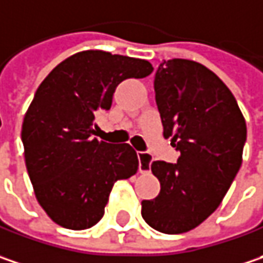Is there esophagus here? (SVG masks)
<instances>
[{
  "instance_id": "1",
  "label": "esophagus",
  "mask_w": 263,
  "mask_h": 263,
  "mask_svg": "<svg viewBox=\"0 0 263 263\" xmlns=\"http://www.w3.org/2000/svg\"><path fill=\"white\" fill-rule=\"evenodd\" d=\"M150 163H152V156L148 153H138V171L141 174L150 172Z\"/></svg>"
}]
</instances>
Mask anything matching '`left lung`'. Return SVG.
<instances>
[{
  "label": "left lung",
  "instance_id": "8db88e82",
  "mask_svg": "<svg viewBox=\"0 0 263 263\" xmlns=\"http://www.w3.org/2000/svg\"><path fill=\"white\" fill-rule=\"evenodd\" d=\"M154 91L163 137L181 154L175 165H150L160 193L141 201V215L156 231L182 234L221 204L243 162L247 128L230 88L197 62L160 63Z\"/></svg>",
  "mask_w": 263,
  "mask_h": 263
}]
</instances>
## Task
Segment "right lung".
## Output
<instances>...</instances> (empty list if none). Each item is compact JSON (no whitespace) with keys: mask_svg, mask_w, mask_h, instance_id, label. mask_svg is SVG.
<instances>
[{"mask_svg":"<svg viewBox=\"0 0 263 263\" xmlns=\"http://www.w3.org/2000/svg\"><path fill=\"white\" fill-rule=\"evenodd\" d=\"M153 72L147 60L103 50L76 52L41 82L22 125L35 197L52 222L86 230L103 218L118 179L138 171L129 144L97 140L96 116L111 107L122 81Z\"/></svg>","mask_w":263,"mask_h":263,"instance_id":"1","label":"right lung"}]
</instances>
